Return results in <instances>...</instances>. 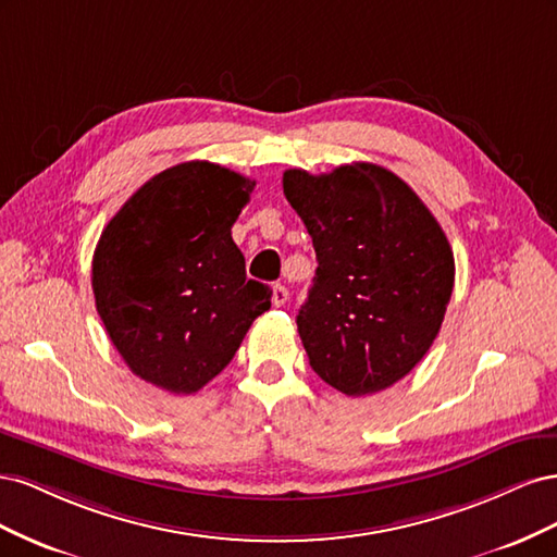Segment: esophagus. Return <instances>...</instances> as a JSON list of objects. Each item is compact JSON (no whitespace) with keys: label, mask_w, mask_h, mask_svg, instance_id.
I'll use <instances>...</instances> for the list:
<instances>
[{"label":"esophagus","mask_w":557,"mask_h":557,"mask_svg":"<svg viewBox=\"0 0 557 557\" xmlns=\"http://www.w3.org/2000/svg\"><path fill=\"white\" fill-rule=\"evenodd\" d=\"M288 299H290L288 288H285V285H281V283H276L274 288H272V301H274V307H283Z\"/></svg>","instance_id":"34e87169"}]
</instances>
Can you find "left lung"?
Segmentation results:
<instances>
[{
    "label": "left lung",
    "mask_w": 557,
    "mask_h": 557,
    "mask_svg": "<svg viewBox=\"0 0 557 557\" xmlns=\"http://www.w3.org/2000/svg\"><path fill=\"white\" fill-rule=\"evenodd\" d=\"M283 193L318 260L297 315L311 369L348 397L385 391L442 330L455 281L442 225L407 183L372 162L320 176L288 170Z\"/></svg>",
    "instance_id": "obj_1"
}]
</instances>
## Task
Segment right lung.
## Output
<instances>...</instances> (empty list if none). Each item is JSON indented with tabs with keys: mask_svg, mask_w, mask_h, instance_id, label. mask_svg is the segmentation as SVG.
Returning <instances> with one entry per match:
<instances>
[{
	"mask_svg": "<svg viewBox=\"0 0 557 557\" xmlns=\"http://www.w3.org/2000/svg\"><path fill=\"white\" fill-rule=\"evenodd\" d=\"M252 185L207 160L160 172L117 211L92 256L97 313L125 364L166 393L218 376L272 290L246 278L232 225Z\"/></svg>",
	"mask_w": 557,
	"mask_h": 557,
	"instance_id": "add662e5",
	"label": "right lung"
}]
</instances>
